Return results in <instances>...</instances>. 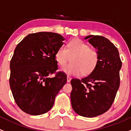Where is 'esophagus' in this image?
<instances>
[{
  "instance_id": "obj_1",
  "label": "esophagus",
  "mask_w": 131,
  "mask_h": 131,
  "mask_svg": "<svg viewBox=\"0 0 131 131\" xmlns=\"http://www.w3.org/2000/svg\"><path fill=\"white\" fill-rule=\"evenodd\" d=\"M71 77H70L69 76L67 77V82H70V81H71Z\"/></svg>"
}]
</instances>
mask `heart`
Returning <instances> with one entry per match:
<instances>
[{
  "label": "heart",
  "mask_w": 131,
  "mask_h": 131,
  "mask_svg": "<svg viewBox=\"0 0 131 131\" xmlns=\"http://www.w3.org/2000/svg\"><path fill=\"white\" fill-rule=\"evenodd\" d=\"M71 57V63L61 68V71L68 75L78 76L81 73L88 75L92 73L97 67L99 61V54L96 49L81 39L75 38L70 41L67 48L61 46L55 53L58 64L64 65Z\"/></svg>",
  "instance_id": "heart-1"
}]
</instances>
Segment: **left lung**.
I'll use <instances>...</instances> for the list:
<instances>
[{
  "mask_svg": "<svg viewBox=\"0 0 131 131\" xmlns=\"http://www.w3.org/2000/svg\"><path fill=\"white\" fill-rule=\"evenodd\" d=\"M98 50L99 61L94 71L81 80H71V103L81 116L94 117L107 112L112 106L120 85L122 67L119 51L108 39L101 36L85 38Z\"/></svg>",
  "mask_w": 131,
  "mask_h": 131,
  "instance_id": "left-lung-1",
  "label": "left lung"
}]
</instances>
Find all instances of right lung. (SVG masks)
<instances>
[{
  "instance_id": "obj_1",
  "label": "right lung",
  "mask_w": 131,
  "mask_h": 131,
  "mask_svg": "<svg viewBox=\"0 0 131 131\" xmlns=\"http://www.w3.org/2000/svg\"><path fill=\"white\" fill-rule=\"evenodd\" d=\"M60 34H29L17 45L10 63L9 84L16 104L30 115L45 114L67 83V75L56 71L55 53L63 45ZM53 74L55 77L49 76Z\"/></svg>"
}]
</instances>
